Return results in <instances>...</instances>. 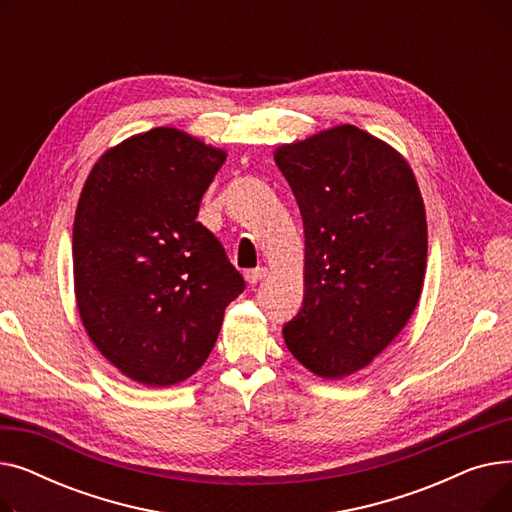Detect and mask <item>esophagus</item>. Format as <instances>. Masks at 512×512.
I'll list each match as a JSON object with an SVG mask.
<instances>
[{"instance_id": "obj_1", "label": "esophagus", "mask_w": 512, "mask_h": 512, "mask_svg": "<svg viewBox=\"0 0 512 512\" xmlns=\"http://www.w3.org/2000/svg\"><path fill=\"white\" fill-rule=\"evenodd\" d=\"M265 276H267V270H265V267H255V270H249V272L245 274V278H247V282H249V284H257V282H261Z\"/></svg>"}]
</instances>
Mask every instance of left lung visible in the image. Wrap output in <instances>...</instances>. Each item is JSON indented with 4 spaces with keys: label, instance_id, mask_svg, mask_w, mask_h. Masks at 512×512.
<instances>
[{
    "label": "left lung",
    "instance_id": "1",
    "mask_svg": "<svg viewBox=\"0 0 512 512\" xmlns=\"http://www.w3.org/2000/svg\"><path fill=\"white\" fill-rule=\"evenodd\" d=\"M274 159L305 226V299L284 342L317 378L342 380L378 357L419 305L423 197L405 155L353 124L280 145Z\"/></svg>",
    "mask_w": 512,
    "mask_h": 512
}]
</instances>
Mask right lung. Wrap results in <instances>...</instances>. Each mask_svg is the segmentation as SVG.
Instances as JSON below:
<instances>
[{"mask_svg": "<svg viewBox=\"0 0 512 512\" xmlns=\"http://www.w3.org/2000/svg\"><path fill=\"white\" fill-rule=\"evenodd\" d=\"M226 151L159 126L107 149L80 191L74 297L97 351L132 382L166 388L205 363L245 280L201 222Z\"/></svg>", "mask_w": 512, "mask_h": 512, "instance_id": "obj_1", "label": "right lung"}]
</instances>
